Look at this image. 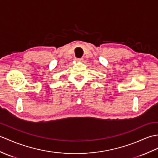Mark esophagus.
Masks as SVG:
<instances>
[{
  "mask_svg": "<svg viewBox=\"0 0 158 158\" xmlns=\"http://www.w3.org/2000/svg\"><path fill=\"white\" fill-rule=\"evenodd\" d=\"M75 60H76L77 62L83 61V58H75Z\"/></svg>",
  "mask_w": 158,
  "mask_h": 158,
  "instance_id": "34e87169",
  "label": "esophagus"
}]
</instances>
